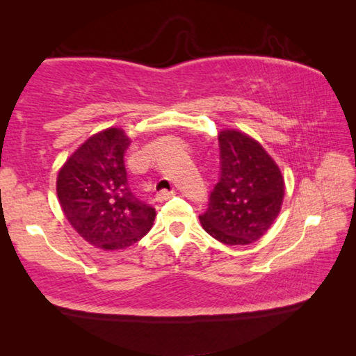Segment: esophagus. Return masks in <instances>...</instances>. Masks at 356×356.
I'll list each match as a JSON object with an SVG mask.
<instances>
[{"mask_svg": "<svg viewBox=\"0 0 356 356\" xmlns=\"http://www.w3.org/2000/svg\"><path fill=\"white\" fill-rule=\"evenodd\" d=\"M174 195H176V191L174 190H171V191H168V190H161L159 195H156V200H159L160 202H163V201H168L170 200V197H172Z\"/></svg>", "mask_w": 356, "mask_h": 356, "instance_id": "1", "label": "esophagus"}]
</instances>
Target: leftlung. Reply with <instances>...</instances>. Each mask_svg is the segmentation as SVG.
<instances>
[{
  "mask_svg": "<svg viewBox=\"0 0 356 356\" xmlns=\"http://www.w3.org/2000/svg\"><path fill=\"white\" fill-rule=\"evenodd\" d=\"M220 177L210 191L201 225L225 245H250L278 216L284 179L265 149L237 130L218 135Z\"/></svg>",
  "mask_w": 356,
  "mask_h": 356,
  "instance_id": "obj_1",
  "label": "left lung"
}]
</instances>
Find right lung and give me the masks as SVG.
I'll return each instance as SVG.
<instances>
[{"mask_svg":"<svg viewBox=\"0 0 356 356\" xmlns=\"http://www.w3.org/2000/svg\"><path fill=\"white\" fill-rule=\"evenodd\" d=\"M130 146L120 129L89 138L58 174L56 191L65 218L80 236L102 250H122L146 236L155 209L135 196L124 154Z\"/></svg>","mask_w":356,"mask_h":356,"instance_id":"add662e5","label":"right lung"}]
</instances>
